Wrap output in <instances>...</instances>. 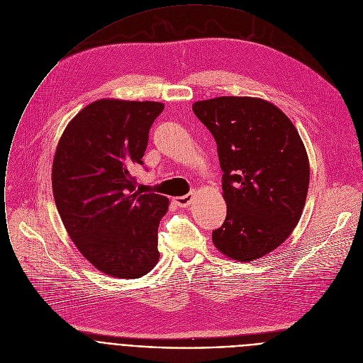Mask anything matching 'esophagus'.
I'll use <instances>...</instances> for the list:
<instances>
[{
    "label": "esophagus",
    "mask_w": 363,
    "mask_h": 363,
    "mask_svg": "<svg viewBox=\"0 0 363 363\" xmlns=\"http://www.w3.org/2000/svg\"><path fill=\"white\" fill-rule=\"evenodd\" d=\"M193 199H194V193H189V194H184V196H177V197H174L173 201H174L177 206H180V207H187V206L191 204Z\"/></svg>",
    "instance_id": "34e87169"
}]
</instances>
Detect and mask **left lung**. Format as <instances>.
Segmentation results:
<instances>
[{
	"label": "left lung",
	"instance_id": "obj_1",
	"mask_svg": "<svg viewBox=\"0 0 363 363\" xmlns=\"http://www.w3.org/2000/svg\"><path fill=\"white\" fill-rule=\"evenodd\" d=\"M191 108L213 134L223 170L228 214L213 245L236 262L260 259L299 223L311 177L305 144L291 118L259 97L223 96Z\"/></svg>",
	"mask_w": 363,
	"mask_h": 363
}]
</instances>
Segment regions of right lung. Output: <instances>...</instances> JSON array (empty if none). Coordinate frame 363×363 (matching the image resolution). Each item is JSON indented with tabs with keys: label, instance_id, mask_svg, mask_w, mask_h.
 <instances>
[{
	"label": "right lung",
	"instance_id": "right-lung-1",
	"mask_svg": "<svg viewBox=\"0 0 363 363\" xmlns=\"http://www.w3.org/2000/svg\"><path fill=\"white\" fill-rule=\"evenodd\" d=\"M164 104L101 99L62 131L51 170L62 225L100 272L138 279L159 262L157 229L169 199L134 190L131 169L143 164L149 131Z\"/></svg>",
	"mask_w": 363,
	"mask_h": 363
}]
</instances>
